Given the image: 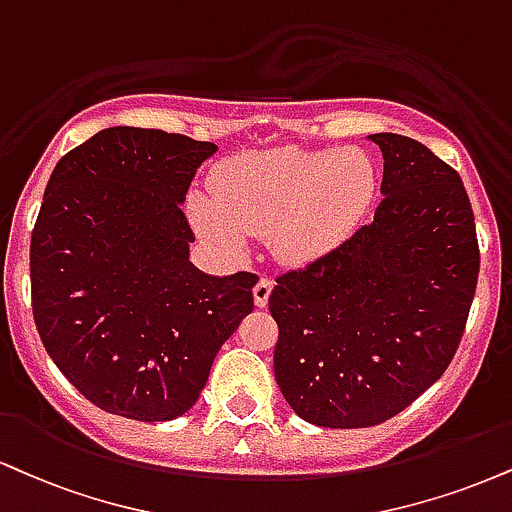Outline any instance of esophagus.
Segmentation results:
<instances>
[{
	"mask_svg": "<svg viewBox=\"0 0 512 512\" xmlns=\"http://www.w3.org/2000/svg\"><path fill=\"white\" fill-rule=\"evenodd\" d=\"M272 279L269 276H260V281L255 283V288H252V298H255V305L257 307H264L269 300V293H272Z\"/></svg>",
	"mask_w": 512,
	"mask_h": 512,
	"instance_id": "34e87169",
	"label": "esophagus"
}]
</instances>
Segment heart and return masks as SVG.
<instances>
[{
  "label": "heart",
  "instance_id": "heart-1",
  "mask_svg": "<svg viewBox=\"0 0 512 512\" xmlns=\"http://www.w3.org/2000/svg\"><path fill=\"white\" fill-rule=\"evenodd\" d=\"M374 186L362 152L286 147L231 159L212 181L214 202L195 195L188 209L197 233L229 255H240L248 236L272 233L276 255L310 262L355 229Z\"/></svg>",
  "mask_w": 512,
  "mask_h": 512
}]
</instances>
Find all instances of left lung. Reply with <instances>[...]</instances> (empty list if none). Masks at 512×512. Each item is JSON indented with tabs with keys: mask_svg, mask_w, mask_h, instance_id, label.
Here are the masks:
<instances>
[{
	"mask_svg": "<svg viewBox=\"0 0 512 512\" xmlns=\"http://www.w3.org/2000/svg\"><path fill=\"white\" fill-rule=\"evenodd\" d=\"M374 219L300 269L276 276V384L317 427H374L451 365L477 288L479 245L458 171L398 133Z\"/></svg>",
	"mask_w": 512,
	"mask_h": 512,
	"instance_id": "8db88e82",
	"label": "left lung"
}]
</instances>
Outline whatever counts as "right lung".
Masks as SVG:
<instances>
[{
	"label": "right lung",
	"instance_id": "1",
	"mask_svg": "<svg viewBox=\"0 0 512 512\" xmlns=\"http://www.w3.org/2000/svg\"><path fill=\"white\" fill-rule=\"evenodd\" d=\"M214 143L114 126L59 159L30 238L42 346L92 405L176 420L252 307L257 276L190 262L181 205Z\"/></svg>",
	"mask_w": 512,
	"mask_h": 512
}]
</instances>
